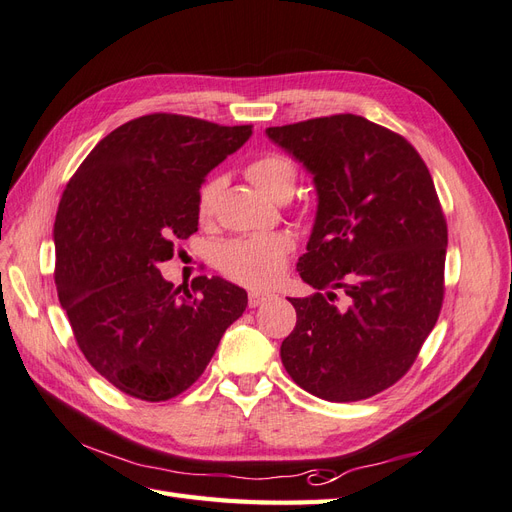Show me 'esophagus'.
<instances>
[{"instance_id": "1", "label": "esophagus", "mask_w": 512, "mask_h": 512, "mask_svg": "<svg viewBox=\"0 0 512 512\" xmlns=\"http://www.w3.org/2000/svg\"><path fill=\"white\" fill-rule=\"evenodd\" d=\"M273 299V294L269 292H258V290H252L250 297H247V303H250V307H258L262 303H267Z\"/></svg>"}]
</instances>
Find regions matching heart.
<instances>
[{"label":"heart","instance_id":"b5f03b06","mask_svg":"<svg viewBox=\"0 0 512 512\" xmlns=\"http://www.w3.org/2000/svg\"><path fill=\"white\" fill-rule=\"evenodd\" d=\"M245 177L271 198L292 192L297 168L282 153H262L245 168ZM220 194V179H209L198 194V218L207 222L215 211ZM294 241L286 232L241 237L224 243L218 252V267L230 280L250 288H271L282 280Z\"/></svg>","mask_w":512,"mask_h":512}]
</instances>
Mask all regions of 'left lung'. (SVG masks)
Wrapping results in <instances>:
<instances>
[{
  "instance_id": "8db88e82",
  "label": "left lung",
  "mask_w": 512,
  "mask_h": 512,
  "mask_svg": "<svg viewBox=\"0 0 512 512\" xmlns=\"http://www.w3.org/2000/svg\"><path fill=\"white\" fill-rule=\"evenodd\" d=\"M312 175L318 207L301 280L297 327L280 356L301 389L359 401L389 389L414 363L444 297L446 220L416 149L359 115L267 128ZM342 291L349 305H334Z\"/></svg>"
}]
</instances>
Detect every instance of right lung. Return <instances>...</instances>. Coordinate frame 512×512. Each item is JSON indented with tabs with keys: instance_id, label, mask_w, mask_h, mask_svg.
<instances>
[{
	"instance_id": "1",
	"label": "right lung",
	"mask_w": 512,
	"mask_h": 512,
	"mask_svg": "<svg viewBox=\"0 0 512 512\" xmlns=\"http://www.w3.org/2000/svg\"><path fill=\"white\" fill-rule=\"evenodd\" d=\"M252 126L156 113L91 149L61 196L53 239L59 303L85 359L143 401L200 378L247 292L222 277L166 282L158 265L198 230V194Z\"/></svg>"
}]
</instances>
